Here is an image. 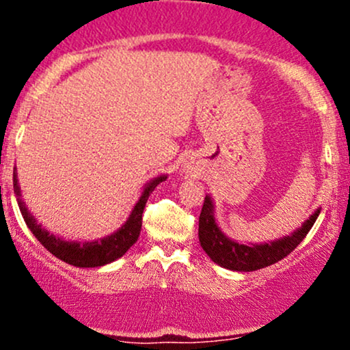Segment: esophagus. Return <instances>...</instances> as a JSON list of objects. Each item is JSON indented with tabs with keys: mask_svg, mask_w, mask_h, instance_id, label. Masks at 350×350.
Returning a JSON list of instances; mask_svg holds the SVG:
<instances>
[{
	"mask_svg": "<svg viewBox=\"0 0 350 350\" xmlns=\"http://www.w3.org/2000/svg\"><path fill=\"white\" fill-rule=\"evenodd\" d=\"M184 170H186L187 172H191V174H196V172H198V164H196L194 161H187V163H184Z\"/></svg>",
	"mask_w": 350,
	"mask_h": 350,
	"instance_id": "34e87169",
	"label": "esophagus"
}]
</instances>
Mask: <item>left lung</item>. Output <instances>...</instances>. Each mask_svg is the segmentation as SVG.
Returning a JSON list of instances; mask_svg holds the SVG:
<instances>
[{
	"mask_svg": "<svg viewBox=\"0 0 350 350\" xmlns=\"http://www.w3.org/2000/svg\"><path fill=\"white\" fill-rule=\"evenodd\" d=\"M319 212L321 208H317L314 214L291 235L273 240L270 243L243 245L228 239L220 230L214 217V202H212L211 196H206L199 217V242L204 252L211 256L212 262L220 267L234 271H255L260 268L270 267L290 255L314 226Z\"/></svg>",
	"mask_w": 350,
	"mask_h": 350,
	"instance_id": "1",
	"label": "left lung"
}]
</instances>
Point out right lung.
Segmentation results:
<instances>
[{
    "instance_id": "right-lung-1",
    "label": "right lung",
    "mask_w": 350,
    "mask_h": 350,
    "mask_svg": "<svg viewBox=\"0 0 350 350\" xmlns=\"http://www.w3.org/2000/svg\"><path fill=\"white\" fill-rule=\"evenodd\" d=\"M16 170V167H14ZM16 171L13 172V186H14V194L18 198V206L19 211L24 217V222L31 228L36 239L44 245V248H47L52 255L57 256L62 262L74 265L79 268H95V267H103V265L115 262L116 258L123 256L128 252V248L138 240L139 232H142V222H143V211L146 206L148 198L154 187L159 183H163L166 179V176H158V178L151 179L146 184L142 192V198L138 199L136 206L131 211L130 217H128L126 222L123 224L122 228L115 232V234L103 237V239L94 240V242H69V240H64L60 237H55L49 234L46 228L41 227L38 224V220L34 219V215L27 211L26 204L21 200V189H19L18 178H16Z\"/></svg>"
}]
</instances>
